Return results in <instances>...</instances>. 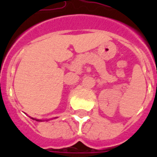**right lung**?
I'll list each match as a JSON object with an SVG mask.
<instances>
[{
  "mask_svg": "<svg viewBox=\"0 0 157 157\" xmlns=\"http://www.w3.org/2000/svg\"><path fill=\"white\" fill-rule=\"evenodd\" d=\"M32 119L34 120V121H42V120H39V119H36V118H33V117H31Z\"/></svg>",
  "mask_w": 157,
  "mask_h": 157,
  "instance_id": "add662e5",
  "label": "right lung"
}]
</instances>
